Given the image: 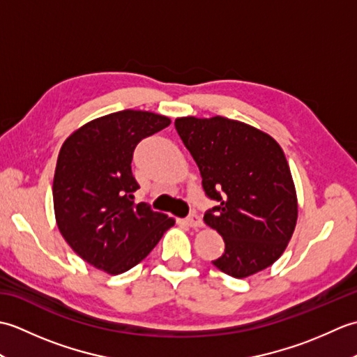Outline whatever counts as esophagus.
Instances as JSON below:
<instances>
[{"label":"esophagus","instance_id":"1","mask_svg":"<svg viewBox=\"0 0 357 357\" xmlns=\"http://www.w3.org/2000/svg\"><path fill=\"white\" fill-rule=\"evenodd\" d=\"M187 224H188V227H192V229H201V227L204 225L201 216H198L196 213L187 218Z\"/></svg>","mask_w":357,"mask_h":357}]
</instances>
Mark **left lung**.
I'll return each instance as SVG.
<instances>
[{
    "mask_svg": "<svg viewBox=\"0 0 357 357\" xmlns=\"http://www.w3.org/2000/svg\"><path fill=\"white\" fill-rule=\"evenodd\" d=\"M174 127L199 167L204 192L218 202L204 215L225 242L215 267L238 279L270 267L298 221L282 149L268 133L224 116L176 118Z\"/></svg>",
    "mask_w": 357,
    "mask_h": 357,
    "instance_id": "1",
    "label": "left lung"
}]
</instances>
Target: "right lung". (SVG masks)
Returning <instances> with one entry per match:
<instances>
[{
	"label": "right lung",
	"mask_w": 357,
	"mask_h": 357,
	"mask_svg": "<svg viewBox=\"0 0 357 357\" xmlns=\"http://www.w3.org/2000/svg\"><path fill=\"white\" fill-rule=\"evenodd\" d=\"M170 118L121 110L75 130L59 150L53 208L67 244L95 268L121 275L156 247L174 219L136 204L133 150L170 126Z\"/></svg>",
	"instance_id": "1"
}]
</instances>
